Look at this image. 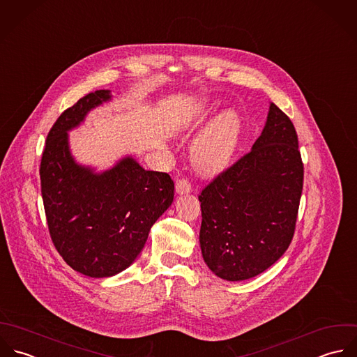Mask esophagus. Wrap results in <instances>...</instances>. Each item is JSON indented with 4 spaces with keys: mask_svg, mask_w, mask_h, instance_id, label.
I'll use <instances>...</instances> for the list:
<instances>
[{
    "mask_svg": "<svg viewBox=\"0 0 357 357\" xmlns=\"http://www.w3.org/2000/svg\"><path fill=\"white\" fill-rule=\"evenodd\" d=\"M176 191H177V194H180V195H183V194H190V192L192 191V187H191V184H190L188 180L181 178V180H178V181L176 183Z\"/></svg>",
    "mask_w": 357,
    "mask_h": 357,
    "instance_id": "obj_1",
    "label": "esophagus"
}]
</instances>
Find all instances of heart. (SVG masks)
I'll return each instance as SVG.
<instances>
[{"label": "heart", "mask_w": 357, "mask_h": 357, "mask_svg": "<svg viewBox=\"0 0 357 357\" xmlns=\"http://www.w3.org/2000/svg\"><path fill=\"white\" fill-rule=\"evenodd\" d=\"M239 127L241 121L233 111H226L213 120L194 142L192 155L197 166L204 172L222 169L236 151Z\"/></svg>", "instance_id": "b5f03b06"}]
</instances>
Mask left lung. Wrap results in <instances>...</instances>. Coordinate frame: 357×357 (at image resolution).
Returning a JSON list of instances; mask_svg holds the SVG:
<instances>
[{
	"instance_id": "left-lung-1",
	"label": "left lung",
	"mask_w": 357,
	"mask_h": 357,
	"mask_svg": "<svg viewBox=\"0 0 357 357\" xmlns=\"http://www.w3.org/2000/svg\"><path fill=\"white\" fill-rule=\"evenodd\" d=\"M303 187L298 134L273 102L252 149L201 192L199 243L220 278L243 281L288 249Z\"/></svg>"
}]
</instances>
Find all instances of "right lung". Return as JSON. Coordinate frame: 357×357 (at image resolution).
Returning a JSON list of instances; mask_svg holds the SVG:
<instances>
[{
	"mask_svg": "<svg viewBox=\"0 0 357 357\" xmlns=\"http://www.w3.org/2000/svg\"><path fill=\"white\" fill-rule=\"evenodd\" d=\"M111 100L109 90H97L68 108L47 135L40 166L51 239L73 270L93 278L132 264L174 197L167 173L145 170L131 155L104 172L72 155L68 132Z\"/></svg>",
	"mask_w": 357,
	"mask_h": 357,
	"instance_id": "right-lung-1",
	"label": "right lung"
}]
</instances>
